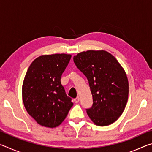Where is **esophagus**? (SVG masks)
Here are the masks:
<instances>
[{
    "label": "esophagus",
    "mask_w": 152,
    "mask_h": 152,
    "mask_svg": "<svg viewBox=\"0 0 152 152\" xmlns=\"http://www.w3.org/2000/svg\"><path fill=\"white\" fill-rule=\"evenodd\" d=\"M74 101L76 102V103H78V102H79V101H80V98L77 97V98H76V99H74Z\"/></svg>",
    "instance_id": "obj_1"
}]
</instances>
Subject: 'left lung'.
I'll return each mask as SVG.
<instances>
[{
	"label": "left lung",
	"mask_w": 152,
	"mask_h": 152,
	"mask_svg": "<svg viewBox=\"0 0 152 152\" xmlns=\"http://www.w3.org/2000/svg\"><path fill=\"white\" fill-rule=\"evenodd\" d=\"M74 62L87 78L93 104L86 113L99 126L114 123L123 112L129 94L125 70L106 51L89 50L74 56Z\"/></svg>",
	"instance_id": "1"
}]
</instances>
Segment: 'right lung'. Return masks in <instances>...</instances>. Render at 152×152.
<instances>
[{"label": "right lung", "mask_w": 152, "mask_h": 152, "mask_svg": "<svg viewBox=\"0 0 152 152\" xmlns=\"http://www.w3.org/2000/svg\"><path fill=\"white\" fill-rule=\"evenodd\" d=\"M71 57L65 53L41 56L31 63L25 76L22 88L24 106L37 123L44 127L60 125L73 105L60 81Z\"/></svg>", "instance_id": "obj_1"}]
</instances>
